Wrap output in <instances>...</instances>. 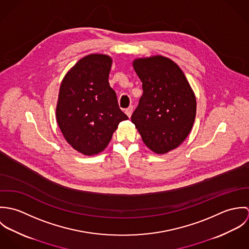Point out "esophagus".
I'll return each mask as SVG.
<instances>
[{
	"label": "esophagus",
	"instance_id": "34e87169",
	"mask_svg": "<svg viewBox=\"0 0 249 249\" xmlns=\"http://www.w3.org/2000/svg\"><path fill=\"white\" fill-rule=\"evenodd\" d=\"M132 112H133V107H129L126 110H125V114L127 115V117L128 118H130L131 117V114H132Z\"/></svg>",
	"mask_w": 249,
	"mask_h": 249
}]
</instances>
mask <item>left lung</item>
<instances>
[{
    "label": "left lung",
    "mask_w": 249,
    "mask_h": 249,
    "mask_svg": "<svg viewBox=\"0 0 249 249\" xmlns=\"http://www.w3.org/2000/svg\"><path fill=\"white\" fill-rule=\"evenodd\" d=\"M142 96L131 116L147 147L158 154L175 149L189 135L196 118L195 94L182 70L157 55L134 60Z\"/></svg>",
    "instance_id": "1"
}]
</instances>
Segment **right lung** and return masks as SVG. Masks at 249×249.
I'll use <instances>...</instances> for the list:
<instances>
[{
	"label": "right lung",
	"mask_w": 249,
	"mask_h": 249,
	"mask_svg": "<svg viewBox=\"0 0 249 249\" xmlns=\"http://www.w3.org/2000/svg\"><path fill=\"white\" fill-rule=\"evenodd\" d=\"M112 60L106 54L81 58L62 80L56 107L59 128L71 146L85 154L103 151L127 116L108 82Z\"/></svg>",
	"instance_id": "1"
}]
</instances>
